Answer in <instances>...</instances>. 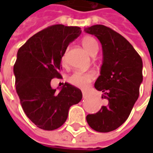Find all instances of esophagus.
<instances>
[{"instance_id": "1", "label": "esophagus", "mask_w": 153, "mask_h": 153, "mask_svg": "<svg viewBox=\"0 0 153 153\" xmlns=\"http://www.w3.org/2000/svg\"><path fill=\"white\" fill-rule=\"evenodd\" d=\"M82 93H83V97H85L87 95V92L85 91V90H83V92H82Z\"/></svg>"}]
</instances>
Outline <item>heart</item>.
<instances>
[{
    "mask_svg": "<svg viewBox=\"0 0 153 153\" xmlns=\"http://www.w3.org/2000/svg\"><path fill=\"white\" fill-rule=\"evenodd\" d=\"M82 45L84 47V49L88 51V53L90 54L91 56L97 52V49H98L97 42L94 38L90 36H86L83 38ZM65 57H66V54H63V56L61 57L62 62L65 61ZM93 79H94V74L91 72L82 73V72L76 71L68 77L67 80L70 84H72L74 86L84 88L93 81Z\"/></svg>",
    "mask_w": 153,
    "mask_h": 153,
    "instance_id": "heart-1",
    "label": "heart"
}]
</instances>
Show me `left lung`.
<instances>
[{
    "label": "left lung",
    "instance_id": "8db88e82",
    "mask_svg": "<svg viewBox=\"0 0 153 153\" xmlns=\"http://www.w3.org/2000/svg\"><path fill=\"white\" fill-rule=\"evenodd\" d=\"M84 31L96 36L102 43V65L94 87L102 92V98L107 102L96 114L87 115L86 120L93 129L107 133L125 123L138 99L143 61L131 44L111 28L97 25Z\"/></svg>",
    "mask_w": 153,
    "mask_h": 153
}]
</instances>
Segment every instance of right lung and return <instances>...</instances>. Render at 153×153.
<instances>
[{"label":"right lung","mask_w":153,"mask_h":153,"mask_svg":"<svg viewBox=\"0 0 153 153\" xmlns=\"http://www.w3.org/2000/svg\"><path fill=\"white\" fill-rule=\"evenodd\" d=\"M81 32L76 26L51 25L19 49L14 65L16 92L26 115L42 129L60 127L70 106L82 99L81 90L70 83H65L58 93L51 87L52 79L61 78L60 61L68 45Z\"/></svg>","instance_id":"right-lung-1"}]
</instances>
